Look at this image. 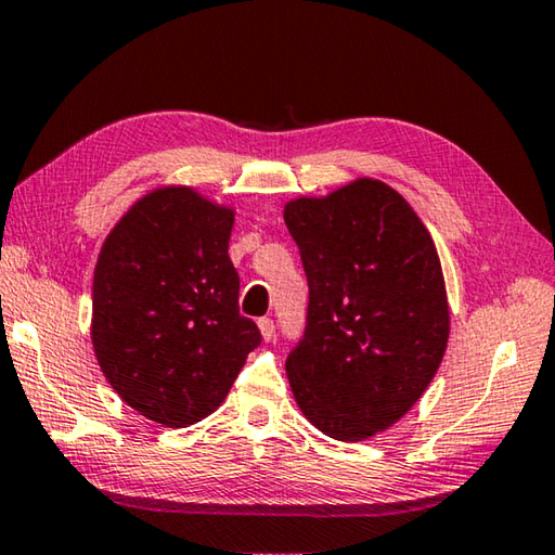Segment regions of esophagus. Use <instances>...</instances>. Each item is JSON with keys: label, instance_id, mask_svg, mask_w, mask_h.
I'll return each instance as SVG.
<instances>
[{"label": "esophagus", "instance_id": "34e87169", "mask_svg": "<svg viewBox=\"0 0 555 555\" xmlns=\"http://www.w3.org/2000/svg\"><path fill=\"white\" fill-rule=\"evenodd\" d=\"M259 332H261V337H264L267 341L274 339L276 337L274 320H271V318H259Z\"/></svg>", "mask_w": 555, "mask_h": 555}]
</instances>
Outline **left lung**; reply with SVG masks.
Masks as SVG:
<instances>
[{"label":"left lung","mask_w":555,"mask_h":555,"mask_svg":"<svg viewBox=\"0 0 555 555\" xmlns=\"http://www.w3.org/2000/svg\"><path fill=\"white\" fill-rule=\"evenodd\" d=\"M308 279V315L286 359L322 435L361 441L415 405L444 357L449 306L437 247L398 191L359 179L284 210Z\"/></svg>","instance_id":"left-lung-1"}]
</instances>
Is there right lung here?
Listing matches in <instances>:
<instances>
[{"instance_id":"add662e5","label":"right lung","mask_w":555,"mask_h":555,"mask_svg":"<svg viewBox=\"0 0 555 555\" xmlns=\"http://www.w3.org/2000/svg\"><path fill=\"white\" fill-rule=\"evenodd\" d=\"M233 210L157 189L111 230L94 271L92 339L104 376L140 415L186 427L225 400L251 349L228 257Z\"/></svg>"}]
</instances>
